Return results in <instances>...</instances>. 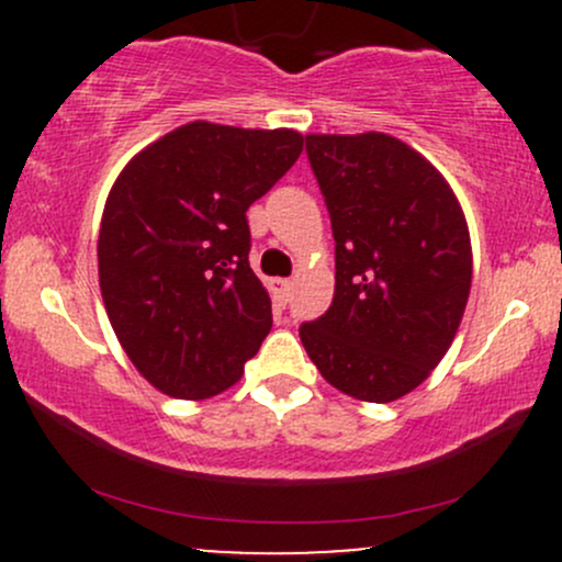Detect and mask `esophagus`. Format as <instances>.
<instances>
[{"instance_id":"1","label":"esophagus","mask_w":562,"mask_h":562,"mask_svg":"<svg viewBox=\"0 0 562 562\" xmlns=\"http://www.w3.org/2000/svg\"><path fill=\"white\" fill-rule=\"evenodd\" d=\"M290 285H293V282L282 280V277H274V280H269V290H272V299H274L277 306H285V303H288Z\"/></svg>"}]
</instances>
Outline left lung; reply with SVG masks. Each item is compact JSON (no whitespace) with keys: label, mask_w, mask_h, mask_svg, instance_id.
Listing matches in <instances>:
<instances>
[{"label":"left lung","mask_w":562,"mask_h":562,"mask_svg":"<svg viewBox=\"0 0 562 562\" xmlns=\"http://www.w3.org/2000/svg\"><path fill=\"white\" fill-rule=\"evenodd\" d=\"M335 237V295L301 344L333 389L396 402L449 351L465 314L473 250L441 171L383 132L306 134Z\"/></svg>","instance_id":"left-lung-1"}]
</instances>
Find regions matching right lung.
<instances>
[{
    "label": "right lung",
    "instance_id": "right-lung-1",
    "mask_svg": "<svg viewBox=\"0 0 562 562\" xmlns=\"http://www.w3.org/2000/svg\"><path fill=\"white\" fill-rule=\"evenodd\" d=\"M301 150L293 128L192 121L113 182L97 240L102 301L126 357L166 396L227 391L272 330L245 211Z\"/></svg>",
    "mask_w": 562,
    "mask_h": 562
}]
</instances>
